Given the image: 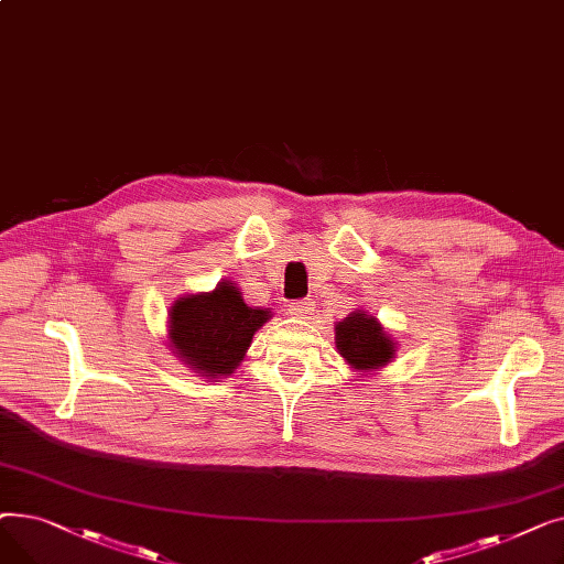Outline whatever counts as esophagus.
I'll list each match as a JSON object with an SVG mask.
<instances>
[{
    "mask_svg": "<svg viewBox=\"0 0 564 564\" xmlns=\"http://www.w3.org/2000/svg\"><path fill=\"white\" fill-rule=\"evenodd\" d=\"M313 308H315V302H313V300H297V302H292V304L288 306V313H290V315H297V317H304V315H311Z\"/></svg>",
    "mask_w": 564,
    "mask_h": 564,
    "instance_id": "34e87169",
    "label": "esophagus"
}]
</instances>
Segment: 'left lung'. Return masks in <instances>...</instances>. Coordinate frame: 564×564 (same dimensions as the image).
Here are the masks:
<instances>
[{"label":"left lung","mask_w":564,"mask_h":564,"mask_svg":"<svg viewBox=\"0 0 564 564\" xmlns=\"http://www.w3.org/2000/svg\"><path fill=\"white\" fill-rule=\"evenodd\" d=\"M336 349L359 372L379 370L395 357L393 338L366 311H354L336 324Z\"/></svg>","instance_id":"obj_1"}]
</instances>
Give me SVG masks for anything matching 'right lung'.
Here are the masks:
<instances>
[{
	"label": "right lung",
	"instance_id": "1",
	"mask_svg": "<svg viewBox=\"0 0 564 564\" xmlns=\"http://www.w3.org/2000/svg\"><path fill=\"white\" fill-rule=\"evenodd\" d=\"M270 317V308L247 306L240 288L221 281L210 292L185 294L171 304L169 343L187 368L219 379L245 361L253 334Z\"/></svg>",
	"mask_w": 564,
	"mask_h": 564
}]
</instances>
